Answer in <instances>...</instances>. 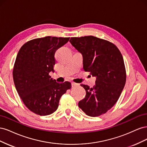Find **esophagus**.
Returning a JSON list of instances; mask_svg holds the SVG:
<instances>
[{"label": "esophagus", "mask_w": 147, "mask_h": 147, "mask_svg": "<svg viewBox=\"0 0 147 147\" xmlns=\"http://www.w3.org/2000/svg\"><path fill=\"white\" fill-rule=\"evenodd\" d=\"M78 83H76L75 82H72V87H74V86H78Z\"/></svg>", "instance_id": "obj_1"}]
</instances>
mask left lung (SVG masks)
<instances>
[{
	"label": "left lung",
	"mask_w": 147,
	"mask_h": 147,
	"mask_svg": "<svg viewBox=\"0 0 147 147\" xmlns=\"http://www.w3.org/2000/svg\"><path fill=\"white\" fill-rule=\"evenodd\" d=\"M69 42L82 55L84 70L96 78L93 88L81 84L86 96L78 102L79 107L88 116H100L116 104L125 85L121 53L112 43L91 35L71 37Z\"/></svg>",
	"instance_id": "1"
}]
</instances>
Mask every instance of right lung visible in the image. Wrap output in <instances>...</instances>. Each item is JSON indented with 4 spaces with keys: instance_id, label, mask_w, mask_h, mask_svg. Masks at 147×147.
Listing matches in <instances>:
<instances>
[{
    "instance_id": "right-lung-1",
    "label": "right lung",
    "mask_w": 147,
    "mask_h": 147,
    "mask_svg": "<svg viewBox=\"0 0 147 147\" xmlns=\"http://www.w3.org/2000/svg\"><path fill=\"white\" fill-rule=\"evenodd\" d=\"M69 37L48 36L26 42L18 53L13 70V81L21 99L29 110L39 115L55 112L61 97L71 83H57L49 75L54 72L55 54Z\"/></svg>"
}]
</instances>
